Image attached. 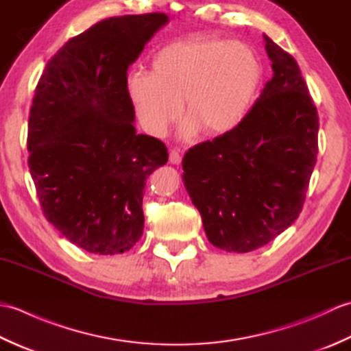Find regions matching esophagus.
Listing matches in <instances>:
<instances>
[{
  "label": "esophagus",
  "mask_w": 351,
  "mask_h": 351,
  "mask_svg": "<svg viewBox=\"0 0 351 351\" xmlns=\"http://www.w3.org/2000/svg\"><path fill=\"white\" fill-rule=\"evenodd\" d=\"M170 162L171 164H180L181 162V154L178 149H171L170 151Z\"/></svg>",
  "instance_id": "esophagus-1"
}]
</instances>
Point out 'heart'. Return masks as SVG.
<instances>
[{
	"label": "heart",
	"instance_id": "b5f03b06",
	"mask_svg": "<svg viewBox=\"0 0 351 351\" xmlns=\"http://www.w3.org/2000/svg\"><path fill=\"white\" fill-rule=\"evenodd\" d=\"M264 78V64L250 45L223 37H191L162 47L152 72L134 71L126 88L137 117L152 136H164L181 116L185 136L232 131L247 116Z\"/></svg>",
	"mask_w": 351,
	"mask_h": 351
}]
</instances>
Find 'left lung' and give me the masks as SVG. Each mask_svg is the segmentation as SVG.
<instances>
[{"label":"left lung","mask_w":351,"mask_h":351,"mask_svg":"<svg viewBox=\"0 0 351 351\" xmlns=\"http://www.w3.org/2000/svg\"><path fill=\"white\" fill-rule=\"evenodd\" d=\"M273 78L244 121L189 149L182 181L213 245L245 253L302 213L318 154V113L299 64L264 34Z\"/></svg>","instance_id":"left-lung-1"}]
</instances>
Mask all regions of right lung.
Wrapping results in <instances>:
<instances>
[{"mask_svg": "<svg viewBox=\"0 0 351 351\" xmlns=\"http://www.w3.org/2000/svg\"><path fill=\"white\" fill-rule=\"evenodd\" d=\"M167 14L104 19L47 63L28 121V167L45 217L96 255L130 250L145 228L147 176L169 160L161 140L137 134L130 64Z\"/></svg>", "mask_w": 351, "mask_h": 351, "instance_id": "add662e5", "label": "right lung"}]
</instances>
